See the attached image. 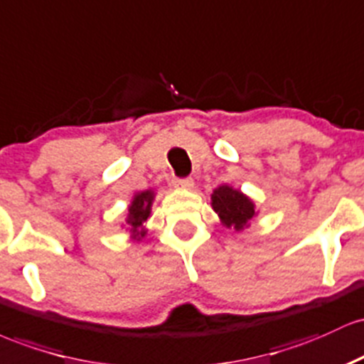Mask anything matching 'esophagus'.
<instances>
[{"mask_svg":"<svg viewBox=\"0 0 364 364\" xmlns=\"http://www.w3.org/2000/svg\"><path fill=\"white\" fill-rule=\"evenodd\" d=\"M175 187H178V189L191 191L194 187V181L193 178H177V181H175Z\"/></svg>","mask_w":364,"mask_h":364,"instance_id":"34e87169","label":"esophagus"}]
</instances>
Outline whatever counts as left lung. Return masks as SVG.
I'll use <instances>...</instances> for the list:
<instances>
[{
	"label": "left lung",
	"instance_id": "left-lung-1",
	"mask_svg": "<svg viewBox=\"0 0 364 364\" xmlns=\"http://www.w3.org/2000/svg\"><path fill=\"white\" fill-rule=\"evenodd\" d=\"M211 208L220 216L223 227L242 232L251 227V220L259 213L255 201L240 189L222 183L211 194Z\"/></svg>",
	"mask_w": 364,
	"mask_h": 364
}]
</instances>
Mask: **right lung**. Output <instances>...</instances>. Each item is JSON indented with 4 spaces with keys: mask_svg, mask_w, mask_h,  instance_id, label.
Segmentation results:
<instances>
[{
    "mask_svg": "<svg viewBox=\"0 0 364 364\" xmlns=\"http://www.w3.org/2000/svg\"><path fill=\"white\" fill-rule=\"evenodd\" d=\"M154 198H156L154 189H148L139 191L130 199L127 208V218H125V223H122V227H125V230L129 232L130 239L134 242H139V240L144 239L146 234H148L146 222H148V218L151 216V208H153Z\"/></svg>",
    "mask_w": 364,
    "mask_h": 364,
    "instance_id": "obj_1",
    "label": "right lung"
}]
</instances>
